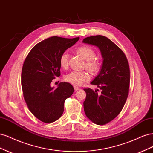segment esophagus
<instances>
[{
  "label": "esophagus",
  "instance_id": "esophagus-1",
  "mask_svg": "<svg viewBox=\"0 0 153 153\" xmlns=\"http://www.w3.org/2000/svg\"><path fill=\"white\" fill-rule=\"evenodd\" d=\"M79 89H80V88L78 87H77V86H74V89H75V91H77V90H78Z\"/></svg>",
  "mask_w": 153,
  "mask_h": 153
}]
</instances>
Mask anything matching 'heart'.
I'll use <instances>...</instances> for the list:
<instances>
[{
  "label": "heart",
  "mask_w": 153,
  "mask_h": 153,
  "mask_svg": "<svg viewBox=\"0 0 153 153\" xmlns=\"http://www.w3.org/2000/svg\"><path fill=\"white\" fill-rule=\"evenodd\" d=\"M77 53L86 61L85 67L92 73H97L100 69V64L96 59H94L95 52L91 47L82 46L77 49ZM61 66L66 68L68 64V55L66 52L63 53L59 59ZM89 79V75L86 71H73L64 76V80L75 86L81 85L83 83Z\"/></svg>",
  "instance_id": "heart-1"
}]
</instances>
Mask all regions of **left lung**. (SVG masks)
I'll return each instance as SVG.
<instances>
[{"label":"left lung","instance_id":"1","mask_svg":"<svg viewBox=\"0 0 153 153\" xmlns=\"http://www.w3.org/2000/svg\"><path fill=\"white\" fill-rule=\"evenodd\" d=\"M82 42L98 47L103 58L99 73L91 82L101 92L84 89L87 94L84 112L92 123L105 124L117 116L126 103L130 81L129 64L123 51L105 36L87 37Z\"/></svg>","mask_w":153,"mask_h":153}]
</instances>
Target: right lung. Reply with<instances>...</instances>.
<instances>
[{
  "label": "right lung",
  "mask_w": 153,
  "mask_h": 153,
  "mask_svg": "<svg viewBox=\"0 0 153 153\" xmlns=\"http://www.w3.org/2000/svg\"><path fill=\"white\" fill-rule=\"evenodd\" d=\"M79 39L51 37L36 45L25 60L22 71L24 99L32 114L43 123L61 117L65 100L73 93L69 83L61 82L57 88L51 87L50 83L61 75V55Z\"/></svg>",
  "instance_id": "obj_1"
}]
</instances>
